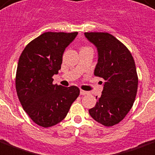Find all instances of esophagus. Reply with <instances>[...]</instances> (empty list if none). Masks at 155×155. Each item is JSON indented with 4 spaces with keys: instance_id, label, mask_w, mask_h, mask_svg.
I'll return each mask as SVG.
<instances>
[{
    "instance_id": "obj_1",
    "label": "esophagus",
    "mask_w": 155,
    "mask_h": 155,
    "mask_svg": "<svg viewBox=\"0 0 155 155\" xmlns=\"http://www.w3.org/2000/svg\"><path fill=\"white\" fill-rule=\"evenodd\" d=\"M88 94V92L87 91H85L84 90H80V95H86Z\"/></svg>"
}]
</instances>
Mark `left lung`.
I'll return each mask as SVG.
<instances>
[{
	"instance_id": "8db88e82",
	"label": "left lung",
	"mask_w": 155,
	"mask_h": 155,
	"mask_svg": "<svg viewBox=\"0 0 155 155\" xmlns=\"http://www.w3.org/2000/svg\"><path fill=\"white\" fill-rule=\"evenodd\" d=\"M98 49L95 75L105 81L100 97L89 114L105 127L121 122L131 109L138 90L134 58L123 43L107 32H85Z\"/></svg>"
}]
</instances>
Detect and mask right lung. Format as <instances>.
Listing matches in <instances>:
<instances>
[{
  "label": "right lung",
  "instance_id": "right-lung-1",
  "mask_svg": "<svg viewBox=\"0 0 155 155\" xmlns=\"http://www.w3.org/2000/svg\"><path fill=\"white\" fill-rule=\"evenodd\" d=\"M77 34L45 32L28 43L19 58L15 81L17 96L30 119L42 127L62 121L80 95L76 86L52 84V76L61 68L64 51Z\"/></svg>",
  "mask_w": 155,
  "mask_h": 155
}]
</instances>
